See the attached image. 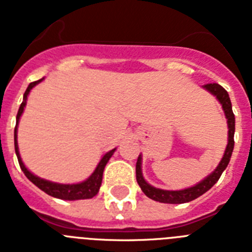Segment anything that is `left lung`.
Instances as JSON below:
<instances>
[{
    "label": "left lung",
    "instance_id": "left-lung-1",
    "mask_svg": "<svg viewBox=\"0 0 252 252\" xmlns=\"http://www.w3.org/2000/svg\"><path fill=\"white\" fill-rule=\"evenodd\" d=\"M208 92L215 94L220 103L222 104V108L226 115L227 124H228V144H227L226 151L222 158L221 162L218 164L216 170L213 171L212 174L208 175L204 180H202L201 183H198L197 186L192 187V188L183 189V190H162L159 188H154L150 184L146 183L145 179L142 178L141 174V157L137 158L136 162V180L139 183L140 188L146 197L151 198L154 201L161 202V203H170V204H180V203H187L190 202L195 198L201 197L202 194L209 190L216 183L218 182L221 174L223 173L224 169L227 168L228 162H230L231 155L233 151V145H235V140H233V135H235V115L232 112V104H231V99L228 97V93L224 90L223 87L220 86L217 83H208L204 84Z\"/></svg>",
    "mask_w": 252,
    "mask_h": 252
}]
</instances>
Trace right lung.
<instances>
[{
    "instance_id": "add662e5",
    "label": "right lung",
    "mask_w": 252,
    "mask_h": 252,
    "mask_svg": "<svg viewBox=\"0 0 252 252\" xmlns=\"http://www.w3.org/2000/svg\"><path fill=\"white\" fill-rule=\"evenodd\" d=\"M41 81H43V79H39V81L32 82V83L29 84L28 90H26L25 93H24V101H22L21 106H20L19 108V112H17V116H16V126H15V151H16L20 168H21V170L24 171V174L28 177L29 180H31V182H32L37 188H40L43 192H45L46 194L51 195V197L59 198V199H64V201H77V199H88V198H93L97 193H98L99 187H101L102 175H103L104 166H106L107 161L110 160V158L113 155L116 149H113V150L104 154L103 158H102L101 161H99V164L97 165V168H95V170L93 171V174L91 175L87 180H84V182L78 184H58V183H53V182H49V180L41 179V178L36 177V175L31 174L30 171L25 168L21 158H20L19 146H17V140H16L17 139V135H16L17 124H19L20 116H21L22 112H24V107H25L26 104V99H28L29 92H30L32 87L36 86V84L40 83Z\"/></svg>"
}]
</instances>
